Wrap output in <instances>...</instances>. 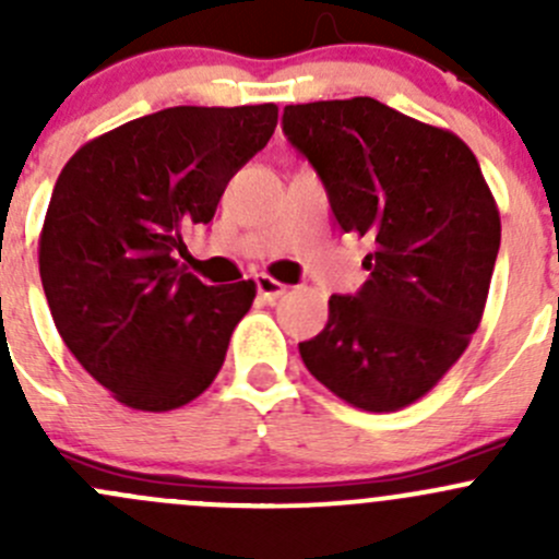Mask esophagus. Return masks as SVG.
<instances>
[{"mask_svg": "<svg viewBox=\"0 0 559 559\" xmlns=\"http://www.w3.org/2000/svg\"><path fill=\"white\" fill-rule=\"evenodd\" d=\"M286 289H289V286L281 284V281H275L273 275H264V273L257 275V292L264 302H275L278 297L286 295Z\"/></svg>", "mask_w": 559, "mask_h": 559, "instance_id": "1", "label": "esophagus"}]
</instances>
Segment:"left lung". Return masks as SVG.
Returning a JSON list of instances; mask_svg holds the SVG:
<instances>
[{"label": "left lung", "mask_w": 559, "mask_h": 559, "mask_svg": "<svg viewBox=\"0 0 559 559\" xmlns=\"http://www.w3.org/2000/svg\"><path fill=\"white\" fill-rule=\"evenodd\" d=\"M284 132L319 173L343 233L368 238L370 278L332 295L300 357L354 408L425 397L462 357L487 306L500 213L473 151L373 97L286 105Z\"/></svg>", "instance_id": "obj_1"}]
</instances>
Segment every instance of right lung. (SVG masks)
<instances>
[{"mask_svg": "<svg viewBox=\"0 0 559 559\" xmlns=\"http://www.w3.org/2000/svg\"><path fill=\"white\" fill-rule=\"evenodd\" d=\"M275 123L273 103L167 107L88 140L56 180L39 233L50 316L127 408H180L222 370L257 284L205 286L175 251L186 227L211 222Z\"/></svg>", "mask_w": 559, "mask_h": 559, "instance_id": "add662e5", "label": "right lung"}]
</instances>
